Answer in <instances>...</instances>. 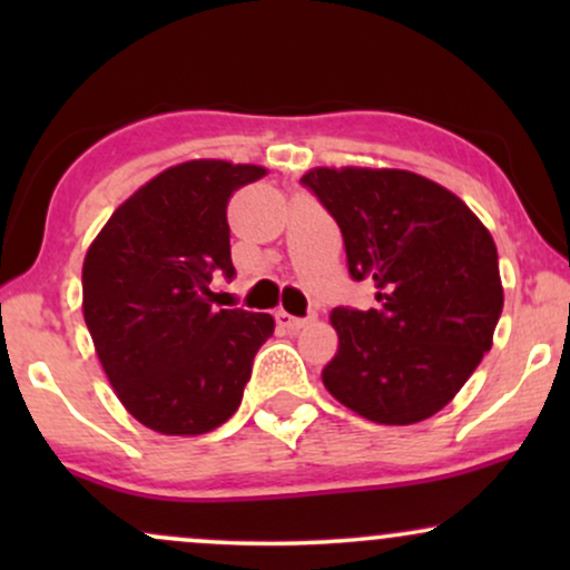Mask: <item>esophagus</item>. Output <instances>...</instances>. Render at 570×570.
Returning a JSON list of instances; mask_svg holds the SVG:
<instances>
[{
    "mask_svg": "<svg viewBox=\"0 0 570 570\" xmlns=\"http://www.w3.org/2000/svg\"><path fill=\"white\" fill-rule=\"evenodd\" d=\"M276 324L281 326V330H286V332H299L307 322H305V318L289 316V313H286V311H278L276 313Z\"/></svg>",
    "mask_w": 570,
    "mask_h": 570,
    "instance_id": "esophagus-1",
    "label": "esophagus"
}]
</instances>
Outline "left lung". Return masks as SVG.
<instances>
[{
	"label": "left lung",
	"instance_id": "8db88e82",
	"mask_svg": "<svg viewBox=\"0 0 570 570\" xmlns=\"http://www.w3.org/2000/svg\"><path fill=\"white\" fill-rule=\"evenodd\" d=\"M303 187L343 233L353 281L375 284L370 311L335 307L340 348L326 391L372 423L426 421L493 345L503 289L499 252L472 208L396 168H313Z\"/></svg>",
	"mask_w": 570,
	"mask_h": 570
}]
</instances>
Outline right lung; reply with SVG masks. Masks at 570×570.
I'll use <instances>...</instances> for the list:
<instances>
[{"mask_svg":"<svg viewBox=\"0 0 570 570\" xmlns=\"http://www.w3.org/2000/svg\"><path fill=\"white\" fill-rule=\"evenodd\" d=\"M259 166L189 160L136 189L90 244L82 313L109 383L136 421L193 436L238 410L273 316L212 307L235 278L227 200Z\"/></svg>","mask_w":570,"mask_h":570,"instance_id":"right-lung-1","label":"right lung"}]
</instances>
